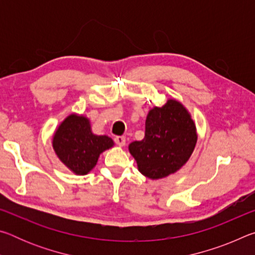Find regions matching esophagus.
Returning <instances> with one entry per match:
<instances>
[{"mask_svg": "<svg viewBox=\"0 0 255 255\" xmlns=\"http://www.w3.org/2000/svg\"><path fill=\"white\" fill-rule=\"evenodd\" d=\"M115 143L118 146H125L126 144V137L124 136H116L115 137Z\"/></svg>", "mask_w": 255, "mask_h": 255, "instance_id": "1", "label": "esophagus"}]
</instances>
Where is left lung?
<instances>
[{
  "instance_id": "left-lung-1",
  "label": "left lung",
  "mask_w": 255,
  "mask_h": 255,
  "mask_svg": "<svg viewBox=\"0 0 255 255\" xmlns=\"http://www.w3.org/2000/svg\"><path fill=\"white\" fill-rule=\"evenodd\" d=\"M196 125L187 109L176 100L148 112L145 137L129 145L138 170L149 179H162L182 167L195 149Z\"/></svg>"
}]
</instances>
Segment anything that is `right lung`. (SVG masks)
Returning <instances> with one entry per match:
<instances>
[{
	"instance_id": "obj_1",
	"label": "right lung",
	"mask_w": 255,
	"mask_h": 255,
	"mask_svg": "<svg viewBox=\"0 0 255 255\" xmlns=\"http://www.w3.org/2000/svg\"><path fill=\"white\" fill-rule=\"evenodd\" d=\"M114 146L108 136L94 135L88 118L71 115L60 124L53 137L56 155L75 174L91 171L102 152Z\"/></svg>"
}]
</instances>
